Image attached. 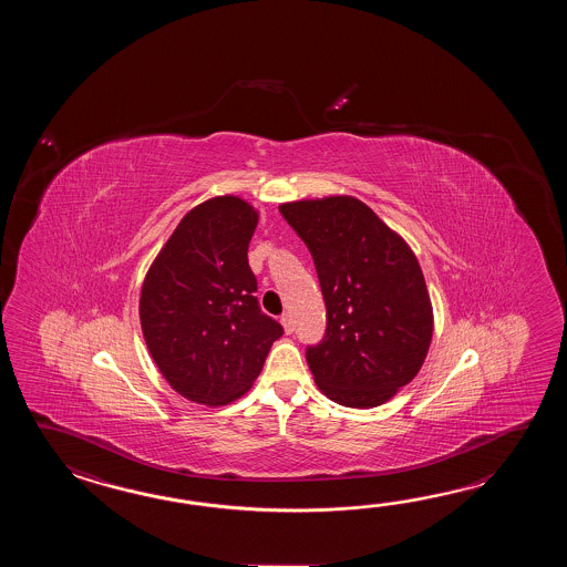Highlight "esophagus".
Instances as JSON below:
<instances>
[{"mask_svg":"<svg viewBox=\"0 0 567 567\" xmlns=\"http://www.w3.org/2000/svg\"><path fill=\"white\" fill-rule=\"evenodd\" d=\"M281 324H284L286 334L293 332V318H291V313H284V316H281Z\"/></svg>","mask_w":567,"mask_h":567,"instance_id":"esophagus-1","label":"esophagus"}]
</instances>
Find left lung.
Returning a JSON list of instances; mask_svg holds the SVG:
<instances>
[{
	"label": "left lung",
	"mask_w": 567,
	"mask_h": 567,
	"mask_svg": "<svg viewBox=\"0 0 567 567\" xmlns=\"http://www.w3.org/2000/svg\"><path fill=\"white\" fill-rule=\"evenodd\" d=\"M279 213L310 249L324 296L326 337L306 350L316 385L354 410L395 398L434 334L417 257L354 196L284 203Z\"/></svg>",
	"instance_id": "obj_1"
}]
</instances>
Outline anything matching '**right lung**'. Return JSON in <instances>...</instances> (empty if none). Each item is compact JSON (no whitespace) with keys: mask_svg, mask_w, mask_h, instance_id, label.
I'll use <instances>...</instances> for the list:
<instances>
[{"mask_svg":"<svg viewBox=\"0 0 567 567\" xmlns=\"http://www.w3.org/2000/svg\"><path fill=\"white\" fill-rule=\"evenodd\" d=\"M259 213L239 196L188 210L145 274L140 322L182 398L220 408L245 395L284 328L261 312L247 261Z\"/></svg>","mask_w":567,"mask_h":567,"instance_id":"right-lung-1","label":"right lung"}]
</instances>
